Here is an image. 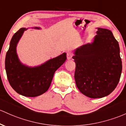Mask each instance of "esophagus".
Listing matches in <instances>:
<instances>
[{
	"label": "esophagus",
	"mask_w": 126,
	"mask_h": 126,
	"mask_svg": "<svg viewBox=\"0 0 126 126\" xmlns=\"http://www.w3.org/2000/svg\"><path fill=\"white\" fill-rule=\"evenodd\" d=\"M73 55L74 54H73L72 52L70 51H68L67 52V55H66V56H67V59H68V60H69V59H70L72 57Z\"/></svg>",
	"instance_id": "1"
}]
</instances>
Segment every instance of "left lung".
Segmentation results:
<instances>
[{"label": "left lung", "instance_id": "1", "mask_svg": "<svg viewBox=\"0 0 126 126\" xmlns=\"http://www.w3.org/2000/svg\"><path fill=\"white\" fill-rule=\"evenodd\" d=\"M96 33L92 44L77 48L72 57L76 85L80 92L93 99L111 93L122 71L119 44L112 32L97 28Z\"/></svg>", "mask_w": 126, "mask_h": 126}]
</instances>
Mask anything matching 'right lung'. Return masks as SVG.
Segmentation results:
<instances>
[{
    "instance_id": "add662e5",
    "label": "right lung",
    "mask_w": 126,
    "mask_h": 126,
    "mask_svg": "<svg viewBox=\"0 0 126 126\" xmlns=\"http://www.w3.org/2000/svg\"><path fill=\"white\" fill-rule=\"evenodd\" d=\"M27 29L21 28L12 36L5 58V69L8 81L16 93L26 97H36L48 90L55 72L65 62L67 57L64 52L39 66L29 67L23 64L19 60L16 48Z\"/></svg>"
}]
</instances>
